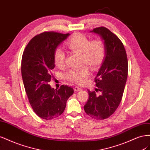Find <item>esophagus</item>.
<instances>
[{"label": "esophagus", "mask_w": 150, "mask_h": 150, "mask_svg": "<svg viewBox=\"0 0 150 150\" xmlns=\"http://www.w3.org/2000/svg\"><path fill=\"white\" fill-rule=\"evenodd\" d=\"M74 90L75 91H78L82 90V89H81V88H79V87H78V86H76V87L74 88Z\"/></svg>", "instance_id": "esophagus-1"}]
</instances>
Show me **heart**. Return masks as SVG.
<instances>
[{
	"label": "heart",
	"mask_w": 150,
	"mask_h": 150,
	"mask_svg": "<svg viewBox=\"0 0 150 150\" xmlns=\"http://www.w3.org/2000/svg\"><path fill=\"white\" fill-rule=\"evenodd\" d=\"M67 47L72 52L81 54V63L89 66L92 70H96L102 63L105 47L100 39H94L89 41V39L81 33H74L66 42ZM65 52L60 48L55 50L54 60L55 64L61 67L64 64ZM89 76V71L87 67L79 69H71L66 75L67 78L78 84L86 83Z\"/></svg>",
	"instance_id": "obj_1"
}]
</instances>
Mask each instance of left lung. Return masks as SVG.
Segmentation results:
<instances>
[{
    "mask_svg": "<svg viewBox=\"0 0 150 150\" xmlns=\"http://www.w3.org/2000/svg\"><path fill=\"white\" fill-rule=\"evenodd\" d=\"M90 33L100 36L105 47V54L95 78L101 94L88 90L89 99L84 106L86 114L96 120L107 118L120 105L128 77V64L126 52L120 39L104 27L95 28Z\"/></svg>",
    "mask_w": 150,
    "mask_h": 150,
    "instance_id": "1",
    "label": "left lung"
}]
</instances>
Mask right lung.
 <instances>
[{
	"instance_id": "1",
	"label": "right lung",
	"mask_w": 150,
	"mask_h": 150,
	"mask_svg": "<svg viewBox=\"0 0 150 150\" xmlns=\"http://www.w3.org/2000/svg\"><path fill=\"white\" fill-rule=\"evenodd\" d=\"M70 35L45 32L35 35L22 55L21 74L25 92L34 111L44 120L60 116L68 98L74 93L72 88L67 85L54 89L49 84L55 67L54 51Z\"/></svg>"
}]
</instances>
